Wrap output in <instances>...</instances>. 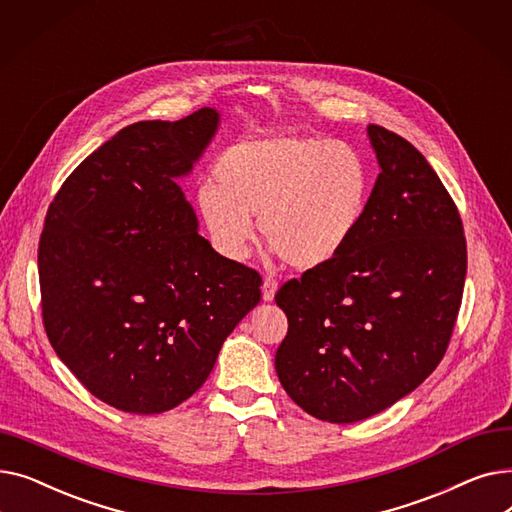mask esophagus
Masks as SVG:
<instances>
[{"mask_svg":"<svg viewBox=\"0 0 512 512\" xmlns=\"http://www.w3.org/2000/svg\"><path fill=\"white\" fill-rule=\"evenodd\" d=\"M276 292H278V282H276L274 278H265L263 284H261V297H263V301H265V303L274 301Z\"/></svg>","mask_w":512,"mask_h":512,"instance_id":"esophagus-1","label":"esophagus"}]
</instances>
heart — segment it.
<instances>
[{
  "label": "heart",
  "instance_id": "heart-1",
  "mask_svg": "<svg viewBox=\"0 0 512 512\" xmlns=\"http://www.w3.org/2000/svg\"><path fill=\"white\" fill-rule=\"evenodd\" d=\"M203 184L197 207L211 247L242 261L255 238L265 240L294 270L309 272L340 257L357 236L369 207L373 174L348 143L307 134H270L230 147Z\"/></svg>",
  "mask_w": 512,
  "mask_h": 512
}]
</instances>
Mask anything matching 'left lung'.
<instances>
[{"mask_svg": "<svg viewBox=\"0 0 512 512\" xmlns=\"http://www.w3.org/2000/svg\"><path fill=\"white\" fill-rule=\"evenodd\" d=\"M367 137L380 174L357 236L276 294L288 317L280 384L330 423L378 415L423 384L446 353L467 274L461 215L434 168L382 126Z\"/></svg>", "mask_w": 512, "mask_h": 512, "instance_id": "left-lung-1", "label": "left lung"}]
</instances>
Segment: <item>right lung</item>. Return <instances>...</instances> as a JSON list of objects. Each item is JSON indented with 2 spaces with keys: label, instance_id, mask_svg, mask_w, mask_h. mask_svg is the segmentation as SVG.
Instances as JSON below:
<instances>
[{
  "label": "right lung",
  "instance_id": "add662e5",
  "mask_svg": "<svg viewBox=\"0 0 512 512\" xmlns=\"http://www.w3.org/2000/svg\"><path fill=\"white\" fill-rule=\"evenodd\" d=\"M213 107L122 128L49 205L39 242L43 324L60 361L124 413H164L209 378L261 299L251 267L215 253L178 180L218 132Z\"/></svg>",
  "mask_w": 512,
  "mask_h": 512
}]
</instances>
